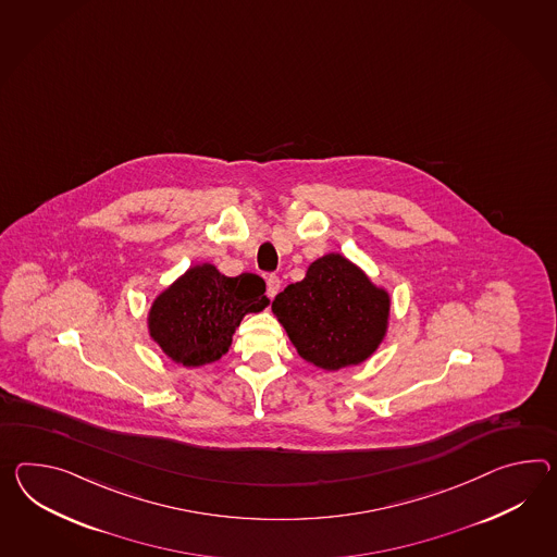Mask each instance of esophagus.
<instances>
[{"label":"esophagus","instance_id":"34e87169","mask_svg":"<svg viewBox=\"0 0 557 557\" xmlns=\"http://www.w3.org/2000/svg\"><path fill=\"white\" fill-rule=\"evenodd\" d=\"M280 287H282L280 277H277V275H268V296H270V298H275V296H277Z\"/></svg>","mask_w":557,"mask_h":557}]
</instances>
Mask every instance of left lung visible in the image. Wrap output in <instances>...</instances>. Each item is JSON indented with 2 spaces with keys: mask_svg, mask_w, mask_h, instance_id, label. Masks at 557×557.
I'll return each instance as SVG.
<instances>
[{
  "mask_svg": "<svg viewBox=\"0 0 557 557\" xmlns=\"http://www.w3.org/2000/svg\"><path fill=\"white\" fill-rule=\"evenodd\" d=\"M272 312L299 356L322 370L356 367L386 336L391 296L339 253L310 263L306 277L277 294Z\"/></svg>",
  "mask_w": 557,
  "mask_h": 557,
  "instance_id": "left-lung-1",
  "label": "left lung"
}]
</instances>
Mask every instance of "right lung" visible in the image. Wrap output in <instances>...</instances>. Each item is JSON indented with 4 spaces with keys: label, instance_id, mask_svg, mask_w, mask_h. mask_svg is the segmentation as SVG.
<instances>
[{
    "label": "right lung",
    "instance_id": "right-lung-1",
    "mask_svg": "<svg viewBox=\"0 0 557 557\" xmlns=\"http://www.w3.org/2000/svg\"><path fill=\"white\" fill-rule=\"evenodd\" d=\"M256 273L227 277L211 263L193 265L161 292L149 312V334L173 362L203 367L227 354L245 313L268 308Z\"/></svg>",
    "mask_w": 557,
    "mask_h": 557
}]
</instances>
